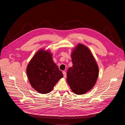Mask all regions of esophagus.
<instances>
[{"mask_svg": "<svg viewBox=\"0 0 125 125\" xmlns=\"http://www.w3.org/2000/svg\"><path fill=\"white\" fill-rule=\"evenodd\" d=\"M63 76H64V77L65 78L66 76H67V74H66V72L64 71H63Z\"/></svg>", "mask_w": 125, "mask_h": 125, "instance_id": "34e87169", "label": "esophagus"}]
</instances>
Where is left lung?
I'll list each match as a JSON object with an SVG mask.
<instances>
[{
	"mask_svg": "<svg viewBox=\"0 0 125 125\" xmlns=\"http://www.w3.org/2000/svg\"><path fill=\"white\" fill-rule=\"evenodd\" d=\"M73 66L67 71V81L73 93L81 95L91 90L99 75V68L90 50L78 43L71 54Z\"/></svg>",
	"mask_w": 125,
	"mask_h": 125,
	"instance_id": "1",
	"label": "left lung"
}]
</instances>
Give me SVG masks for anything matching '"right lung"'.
<instances>
[{"mask_svg":"<svg viewBox=\"0 0 125 125\" xmlns=\"http://www.w3.org/2000/svg\"><path fill=\"white\" fill-rule=\"evenodd\" d=\"M31 87L40 94L51 92L57 82L63 77L62 71L52 60L49 50L40 49L33 56L26 69Z\"/></svg>","mask_w":125,"mask_h":125,"instance_id":"add662e5","label":"right lung"}]
</instances>
